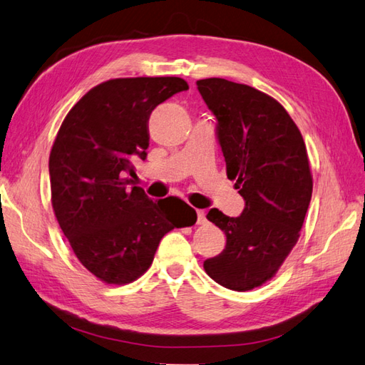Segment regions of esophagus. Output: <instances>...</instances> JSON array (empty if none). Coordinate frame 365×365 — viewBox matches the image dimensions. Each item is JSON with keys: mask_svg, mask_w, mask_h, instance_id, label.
<instances>
[{"mask_svg": "<svg viewBox=\"0 0 365 365\" xmlns=\"http://www.w3.org/2000/svg\"><path fill=\"white\" fill-rule=\"evenodd\" d=\"M207 222V217H205V211L203 210H197V224L202 225Z\"/></svg>", "mask_w": 365, "mask_h": 365, "instance_id": "34e87169", "label": "esophagus"}]
</instances>
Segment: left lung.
Listing matches in <instances>:
<instances>
[{"label": "left lung", "instance_id": "left-lung-1", "mask_svg": "<svg viewBox=\"0 0 365 365\" xmlns=\"http://www.w3.org/2000/svg\"><path fill=\"white\" fill-rule=\"evenodd\" d=\"M196 83L216 116L227 177L245 202L238 217L208 211L227 244L203 269L227 289L250 291L275 275L300 236L312 194L307 146L292 118L266 93L219 78Z\"/></svg>", "mask_w": 365, "mask_h": 365}]
</instances>
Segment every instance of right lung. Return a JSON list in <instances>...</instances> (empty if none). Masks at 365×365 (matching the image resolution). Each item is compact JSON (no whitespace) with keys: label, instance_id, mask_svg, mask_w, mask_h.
I'll list each match as a JSON object with an SVG mask.
<instances>
[{"label":"right lung","instance_id":"right-lung-1","mask_svg":"<svg viewBox=\"0 0 365 365\" xmlns=\"http://www.w3.org/2000/svg\"><path fill=\"white\" fill-rule=\"evenodd\" d=\"M188 90L180 78L112 79L91 88L66 115L49 155L51 200L82 266L108 284L141 277L163 236L196 222L188 203L150 200L132 186L133 158L149 148V116Z\"/></svg>","mask_w":365,"mask_h":365}]
</instances>
